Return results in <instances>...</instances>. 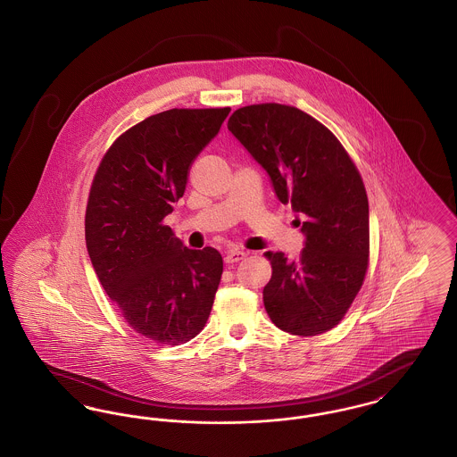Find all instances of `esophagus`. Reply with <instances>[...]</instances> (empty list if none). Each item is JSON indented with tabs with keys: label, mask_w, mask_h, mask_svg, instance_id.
<instances>
[{
	"label": "esophagus",
	"mask_w": 457,
	"mask_h": 457,
	"mask_svg": "<svg viewBox=\"0 0 457 457\" xmlns=\"http://www.w3.org/2000/svg\"><path fill=\"white\" fill-rule=\"evenodd\" d=\"M246 255H248V252L239 250V248H233V250H229V252L226 253L224 262H226V263H237V262L243 261Z\"/></svg>",
	"instance_id": "esophagus-1"
}]
</instances>
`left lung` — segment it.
I'll return each instance as SVG.
<instances>
[{
    "mask_svg": "<svg viewBox=\"0 0 457 457\" xmlns=\"http://www.w3.org/2000/svg\"><path fill=\"white\" fill-rule=\"evenodd\" d=\"M228 130L267 171L274 192L302 224L298 261L267 252L263 287L270 320L295 336L337 326L369 267V198L363 179L334 133L302 109L276 103L239 108Z\"/></svg>",
    "mask_w": 457,
    "mask_h": 457,
    "instance_id": "1",
    "label": "left lung"
}]
</instances>
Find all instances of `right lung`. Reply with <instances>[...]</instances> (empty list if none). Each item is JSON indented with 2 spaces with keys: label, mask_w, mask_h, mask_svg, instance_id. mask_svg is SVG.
<instances>
[{
  "label": "right lung",
  "mask_w": 457,
  "mask_h": 457,
  "mask_svg": "<svg viewBox=\"0 0 457 457\" xmlns=\"http://www.w3.org/2000/svg\"><path fill=\"white\" fill-rule=\"evenodd\" d=\"M229 108L170 109L120 135L94 176L86 243L109 298L135 332L183 345L204 328L220 283L216 248L192 250L162 219Z\"/></svg>",
  "instance_id": "add662e5"
}]
</instances>
